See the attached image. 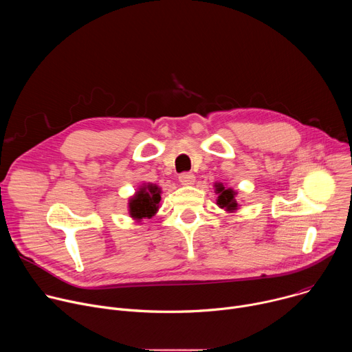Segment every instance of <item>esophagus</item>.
Segmentation results:
<instances>
[{
	"label": "esophagus",
	"mask_w": 352,
	"mask_h": 352,
	"mask_svg": "<svg viewBox=\"0 0 352 352\" xmlns=\"http://www.w3.org/2000/svg\"><path fill=\"white\" fill-rule=\"evenodd\" d=\"M179 182L184 185H192L195 182V175L192 173H182L179 174Z\"/></svg>",
	"instance_id": "obj_1"
}]
</instances>
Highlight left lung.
<instances>
[{
    "instance_id": "1",
    "label": "left lung",
    "mask_w": 352,
    "mask_h": 352,
    "mask_svg": "<svg viewBox=\"0 0 352 352\" xmlns=\"http://www.w3.org/2000/svg\"><path fill=\"white\" fill-rule=\"evenodd\" d=\"M216 190L219 193L217 197V205L226 210H235L238 204L236 200L234 199L235 192L231 188H224V185L221 184H216Z\"/></svg>"
}]
</instances>
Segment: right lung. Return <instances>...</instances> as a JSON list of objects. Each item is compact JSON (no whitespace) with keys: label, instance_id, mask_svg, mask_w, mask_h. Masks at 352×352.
<instances>
[{"label":"right lung","instance_id":"add662e5","mask_svg":"<svg viewBox=\"0 0 352 352\" xmlns=\"http://www.w3.org/2000/svg\"><path fill=\"white\" fill-rule=\"evenodd\" d=\"M160 188L148 184L136 192V195L129 200V213L133 219H150L156 214L159 204L162 200Z\"/></svg>","mask_w":352,"mask_h":352}]
</instances>
